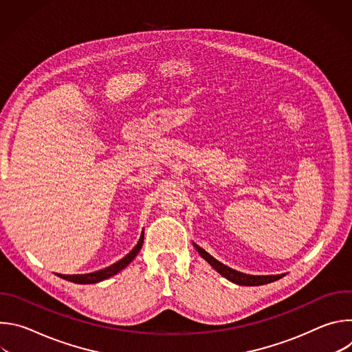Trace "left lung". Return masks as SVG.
<instances>
[{
  "label": "left lung",
  "instance_id": "1",
  "mask_svg": "<svg viewBox=\"0 0 352 352\" xmlns=\"http://www.w3.org/2000/svg\"><path fill=\"white\" fill-rule=\"evenodd\" d=\"M193 246L196 248L197 252L202 256L214 270H217L223 277H226L227 280L239 284V285H263V284H269L273 281L280 280L284 274H277V276H252V274H245L241 272H236L226 265H223L221 262H219L217 259H214L212 255H209L204 248H200L199 245L193 243Z\"/></svg>",
  "mask_w": 352,
  "mask_h": 352
}]
</instances>
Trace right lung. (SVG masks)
<instances>
[{
    "instance_id": "right-lung-1",
    "label": "right lung",
    "mask_w": 352,
    "mask_h": 352,
    "mask_svg": "<svg viewBox=\"0 0 352 352\" xmlns=\"http://www.w3.org/2000/svg\"><path fill=\"white\" fill-rule=\"evenodd\" d=\"M143 232L140 234V238L136 243V246L131 250V252L124 256L121 261H118L117 263L106 267V269H102V270H97V272H93V273H89V274H72V276H65V274H57L60 276L61 278L64 280H68V281H72V283H76V284H94V283H98V281H103L106 278H110L111 276L117 274L118 272H121L122 269H125L133 259L135 256L138 255V252L140 250L142 245H143Z\"/></svg>"
}]
</instances>
